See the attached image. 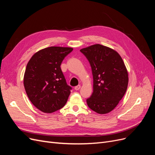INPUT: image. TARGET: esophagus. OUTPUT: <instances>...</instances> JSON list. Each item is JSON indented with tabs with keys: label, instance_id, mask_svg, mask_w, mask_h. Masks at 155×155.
Here are the masks:
<instances>
[{
	"label": "esophagus",
	"instance_id": "obj_1",
	"mask_svg": "<svg viewBox=\"0 0 155 155\" xmlns=\"http://www.w3.org/2000/svg\"><path fill=\"white\" fill-rule=\"evenodd\" d=\"M81 88V85H78V86H76V87H74V89L76 91H78V90H79V89Z\"/></svg>",
	"mask_w": 155,
	"mask_h": 155
}]
</instances>
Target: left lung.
Returning <instances> with one entry per match:
<instances>
[{
    "label": "left lung",
    "mask_w": 155,
    "mask_h": 155,
    "mask_svg": "<svg viewBox=\"0 0 155 155\" xmlns=\"http://www.w3.org/2000/svg\"><path fill=\"white\" fill-rule=\"evenodd\" d=\"M92 68L93 92L87 100L88 107L100 114L109 113L118 105L128 86L127 70L120 54L100 44L80 50Z\"/></svg>",
    "instance_id": "left-lung-1"
}]
</instances>
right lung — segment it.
Masks as SVG:
<instances>
[{
    "label": "right lung",
    "mask_w": 155,
    "mask_h": 155,
    "mask_svg": "<svg viewBox=\"0 0 155 155\" xmlns=\"http://www.w3.org/2000/svg\"><path fill=\"white\" fill-rule=\"evenodd\" d=\"M72 48L50 46L32 55L25 70L24 86L29 100L37 109L52 113L64 106L70 94L61 64Z\"/></svg>",
    "instance_id": "1"
}]
</instances>
